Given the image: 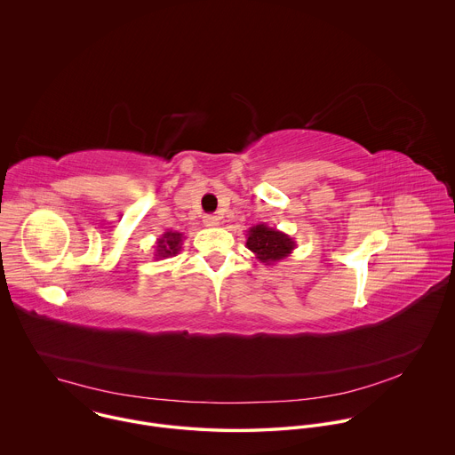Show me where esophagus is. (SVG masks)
Segmentation results:
<instances>
[{"instance_id": "esophagus-1", "label": "esophagus", "mask_w": 455, "mask_h": 455, "mask_svg": "<svg viewBox=\"0 0 455 455\" xmlns=\"http://www.w3.org/2000/svg\"><path fill=\"white\" fill-rule=\"evenodd\" d=\"M219 217L217 215H204L203 217V224L208 226V228H213V226H219Z\"/></svg>"}]
</instances>
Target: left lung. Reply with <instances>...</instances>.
<instances>
[{
  "label": "left lung",
  "mask_w": 455,
  "mask_h": 455,
  "mask_svg": "<svg viewBox=\"0 0 455 455\" xmlns=\"http://www.w3.org/2000/svg\"><path fill=\"white\" fill-rule=\"evenodd\" d=\"M247 236L249 251H252L256 258L266 264H273L276 260L287 258L296 247L294 240L289 235L267 228L266 224H258L251 228Z\"/></svg>",
  "instance_id": "8db88e82"
}]
</instances>
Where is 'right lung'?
Segmentation results:
<instances>
[{
    "label": "right lung",
    "instance_id": "add662e5",
    "mask_svg": "<svg viewBox=\"0 0 455 455\" xmlns=\"http://www.w3.org/2000/svg\"><path fill=\"white\" fill-rule=\"evenodd\" d=\"M182 245V233L179 231H166L163 235V238L157 240L156 245V259H163V258H172L177 256L180 252Z\"/></svg>",
    "mask_w": 455,
    "mask_h": 455
}]
</instances>
